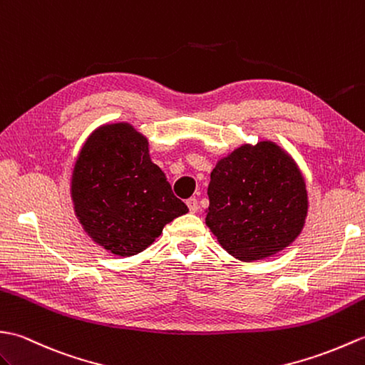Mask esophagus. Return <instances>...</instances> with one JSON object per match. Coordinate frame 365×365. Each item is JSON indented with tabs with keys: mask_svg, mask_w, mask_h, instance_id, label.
Segmentation results:
<instances>
[{
	"mask_svg": "<svg viewBox=\"0 0 365 365\" xmlns=\"http://www.w3.org/2000/svg\"><path fill=\"white\" fill-rule=\"evenodd\" d=\"M185 203H187V206H189V210H190V212H193V214L197 212V210H198V200H197L195 197L189 198L187 201H185Z\"/></svg>",
	"mask_w": 365,
	"mask_h": 365,
	"instance_id": "esophagus-1",
	"label": "esophagus"
}]
</instances>
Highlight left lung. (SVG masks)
<instances>
[{"label":"left lung","instance_id":"1","mask_svg":"<svg viewBox=\"0 0 365 365\" xmlns=\"http://www.w3.org/2000/svg\"><path fill=\"white\" fill-rule=\"evenodd\" d=\"M206 225L239 261L277 255L298 237L307 214L304 178L273 142L242 145L217 162Z\"/></svg>","mask_w":365,"mask_h":365}]
</instances>
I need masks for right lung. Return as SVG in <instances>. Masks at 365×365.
Listing matches in <instances>:
<instances>
[{
  "label": "right lung",
  "mask_w": 365,
  "mask_h": 365,
  "mask_svg": "<svg viewBox=\"0 0 365 365\" xmlns=\"http://www.w3.org/2000/svg\"><path fill=\"white\" fill-rule=\"evenodd\" d=\"M71 200L84 231L117 256H134L189 209L153 164L147 137L129 123L88 135L71 175Z\"/></svg>",
  "instance_id": "obj_1"
}]
</instances>
